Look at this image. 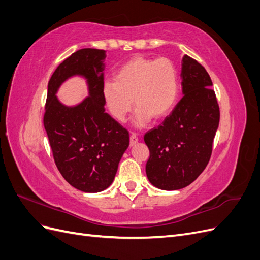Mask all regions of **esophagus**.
I'll use <instances>...</instances> for the list:
<instances>
[{
	"mask_svg": "<svg viewBox=\"0 0 260 260\" xmlns=\"http://www.w3.org/2000/svg\"><path fill=\"white\" fill-rule=\"evenodd\" d=\"M138 141H139V139H138L136 133H131L130 135V146H135L138 143Z\"/></svg>",
	"mask_w": 260,
	"mask_h": 260,
	"instance_id": "obj_1",
	"label": "esophagus"
}]
</instances>
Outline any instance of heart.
Instances as JSON below:
<instances>
[{
    "label": "heart",
    "mask_w": 260,
    "mask_h": 260,
    "mask_svg": "<svg viewBox=\"0 0 260 260\" xmlns=\"http://www.w3.org/2000/svg\"><path fill=\"white\" fill-rule=\"evenodd\" d=\"M178 73L168 58L133 57L117 70L115 81L102 86L111 115L122 121L135 103L133 123L142 128L152 119H161L174 108L178 98ZM134 101H132V99Z\"/></svg>",
    "instance_id": "1"
}]
</instances>
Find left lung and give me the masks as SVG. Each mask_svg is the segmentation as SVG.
<instances>
[{
    "mask_svg": "<svg viewBox=\"0 0 260 260\" xmlns=\"http://www.w3.org/2000/svg\"><path fill=\"white\" fill-rule=\"evenodd\" d=\"M181 66L183 98L158 128L144 136L149 149L147 179L165 191L187 186L205 169L220 119L206 69L187 55Z\"/></svg>",
    "mask_w": 260,
    "mask_h": 260,
    "instance_id": "8db88e82",
    "label": "left lung"
}]
</instances>
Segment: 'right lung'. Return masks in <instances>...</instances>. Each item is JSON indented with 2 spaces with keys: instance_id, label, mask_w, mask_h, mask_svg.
Wrapping results in <instances>:
<instances>
[{
  "instance_id": "1",
  "label": "right lung",
  "mask_w": 260,
  "mask_h": 260,
  "mask_svg": "<svg viewBox=\"0 0 260 260\" xmlns=\"http://www.w3.org/2000/svg\"><path fill=\"white\" fill-rule=\"evenodd\" d=\"M106 52L82 49L56 68L48 84L44 128L55 164L67 182L86 193L104 191L113 183L129 132L105 113L102 95ZM86 80L88 96L76 106H66L57 92L70 77Z\"/></svg>"
}]
</instances>
